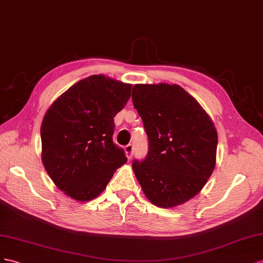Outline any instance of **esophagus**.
<instances>
[{
  "label": "esophagus",
  "mask_w": 263,
  "mask_h": 263,
  "mask_svg": "<svg viewBox=\"0 0 263 263\" xmlns=\"http://www.w3.org/2000/svg\"><path fill=\"white\" fill-rule=\"evenodd\" d=\"M124 152L126 154V157L127 159H131L132 155H133V144H127L125 147H124Z\"/></svg>",
  "instance_id": "1"
}]
</instances>
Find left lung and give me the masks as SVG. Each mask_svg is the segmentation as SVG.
Segmentation results:
<instances>
[{
	"label": "left lung",
	"instance_id": "left-lung-1",
	"mask_svg": "<svg viewBox=\"0 0 263 263\" xmlns=\"http://www.w3.org/2000/svg\"><path fill=\"white\" fill-rule=\"evenodd\" d=\"M132 100L148 137L147 156L132 164L142 191L157 207L182 205L214 172L218 136L213 120L175 84H138Z\"/></svg>",
	"mask_w": 263,
	"mask_h": 263
}]
</instances>
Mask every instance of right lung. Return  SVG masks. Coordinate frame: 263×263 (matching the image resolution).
<instances>
[{
    "label": "right lung",
    "mask_w": 263,
    "mask_h": 263,
    "mask_svg": "<svg viewBox=\"0 0 263 263\" xmlns=\"http://www.w3.org/2000/svg\"><path fill=\"white\" fill-rule=\"evenodd\" d=\"M131 84L92 74L58 97L41 126L42 161L67 196L90 201L126 163L114 141V118L131 97Z\"/></svg>",
    "instance_id": "1"
}]
</instances>
